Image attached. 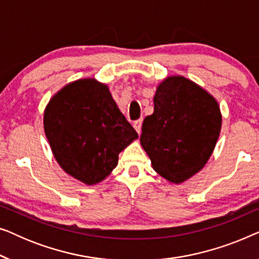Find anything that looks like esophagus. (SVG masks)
Segmentation results:
<instances>
[{"mask_svg":"<svg viewBox=\"0 0 259 259\" xmlns=\"http://www.w3.org/2000/svg\"><path fill=\"white\" fill-rule=\"evenodd\" d=\"M134 128H136V131L138 132V134L141 133V125H143V119H138L134 121Z\"/></svg>","mask_w":259,"mask_h":259,"instance_id":"34e87169","label":"esophagus"}]
</instances>
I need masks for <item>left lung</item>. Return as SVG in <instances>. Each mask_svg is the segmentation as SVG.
I'll use <instances>...</instances> for the list:
<instances>
[{"label": "left lung", "instance_id": "obj_1", "mask_svg": "<svg viewBox=\"0 0 259 259\" xmlns=\"http://www.w3.org/2000/svg\"><path fill=\"white\" fill-rule=\"evenodd\" d=\"M153 102V114L143 122L141 146L158 175L180 184L211 157L221 133V109L211 94L183 76L162 81Z\"/></svg>", "mask_w": 259, "mask_h": 259}]
</instances>
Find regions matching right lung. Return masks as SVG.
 Instances as JSON below:
<instances>
[{"mask_svg":"<svg viewBox=\"0 0 259 259\" xmlns=\"http://www.w3.org/2000/svg\"><path fill=\"white\" fill-rule=\"evenodd\" d=\"M44 126L59 165L87 185L104 180L118 165L120 152L138 138L108 87L94 79L58 92L46 107Z\"/></svg>","mask_w":259,"mask_h":259,"instance_id":"1","label":"right lung"}]
</instances>
